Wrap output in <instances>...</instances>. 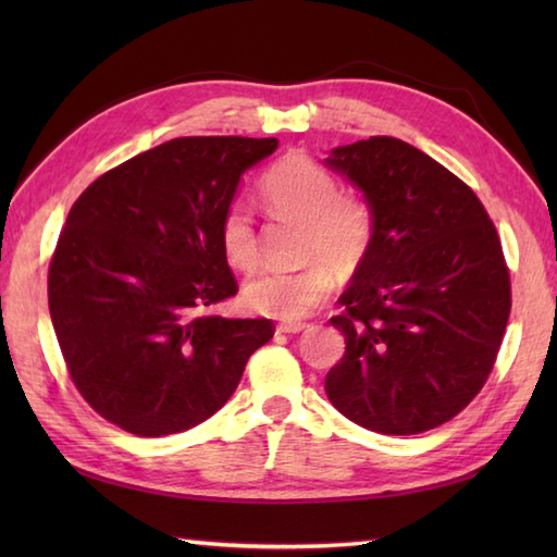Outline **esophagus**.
Returning a JSON list of instances; mask_svg holds the SVG:
<instances>
[{
    "mask_svg": "<svg viewBox=\"0 0 557 557\" xmlns=\"http://www.w3.org/2000/svg\"><path fill=\"white\" fill-rule=\"evenodd\" d=\"M306 327H309V323H280L277 333L294 335V333H301V330H306Z\"/></svg>",
    "mask_w": 557,
    "mask_h": 557,
    "instance_id": "obj_1",
    "label": "esophagus"
}]
</instances>
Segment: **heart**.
<instances>
[{
    "label": "heart",
    "instance_id": "1",
    "mask_svg": "<svg viewBox=\"0 0 557 557\" xmlns=\"http://www.w3.org/2000/svg\"><path fill=\"white\" fill-rule=\"evenodd\" d=\"M272 218L301 222L297 270L258 272L244 287L248 309L280 321H297L327 299L335 272L354 275L371 256L377 232L373 200L359 188H339L337 176L306 152H287L258 184ZM218 239L234 270H253L260 258L251 212L239 200L224 208Z\"/></svg>",
    "mask_w": 557,
    "mask_h": 557
}]
</instances>
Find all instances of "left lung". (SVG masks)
<instances>
[{"label": "left lung", "instance_id": "8db88e82", "mask_svg": "<svg viewBox=\"0 0 557 557\" xmlns=\"http://www.w3.org/2000/svg\"><path fill=\"white\" fill-rule=\"evenodd\" d=\"M327 164L377 215L373 251L330 318L347 349L327 399L369 431L437 429L481 393L503 345L512 285L498 230L459 176L399 138L335 148Z\"/></svg>", "mask_w": 557, "mask_h": 557}]
</instances>
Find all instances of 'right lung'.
I'll list each match as a JSON object with an SVG mask.
<instances>
[{
  "instance_id": "obj_1",
  "label": "right lung",
  "mask_w": 557,
  "mask_h": 557,
  "mask_svg": "<svg viewBox=\"0 0 557 557\" xmlns=\"http://www.w3.org/2000/svg\"><path fill=\"white\" fill-rule=\"evenodd\" d=\"M277 138L186 136L116 164L71 206L47 301L71 383L140 437L194 429L232 397L265 318L210 309L239 292L218 230L239 176Z\"/></svg>"
}]
</instances>
